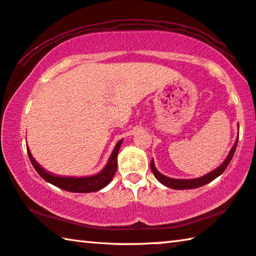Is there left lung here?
I'll use <instances>...</instances> for the list:
<instances>
[{
  "label": "left lung",
  "instance_id": "obj_1",
  "mask_svg": "<svg viewBox=\"0 0 256 256\" xmlns=\"http://www.w3.org/2000/svg\"><path fill=\"white\" fill-rule=\"evenodd\" d=\"M238 128H239V125H238ZM238 139H239V136H237V139H236V142L234 144V147L231 148L230 152H228L226 158L224 160V162L220 164V166H217L215 170L210 171V172L204 174V176H202L200 178H193V179H174V178H170V177H166L164 174H162L161 172H158V170L156 169V166L154 164V160H152L150 162V169L152 171V174H154L155 178L158 179V180L163 184L166 188H170L172 190H192V188H201V186H204L206 184H208V182H212L214 179H216L218 176H220L226 169L228 166V163L231 162L232 158H234V152H236V148H237V144H238Z\"/></svg>",
  "mask_w": 256,
  "mask_h": 256
}]
</instances>
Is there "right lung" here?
Masks as SVG:
<instances>
[{
	"instance_id": "right-lung-1",
	"label": "right lung",
	"mask_w": 256,
	"mask_h": 256,
	"mask_svg": "<svg viewBox=\"0 0 256 256\" xmlns=\"http://www.w3.org/2000/svg\"><path fill=\"white\" fill-rule=\"evenodd\" d=\"M123 142V139L118 141L116 144L115 148L110 155V158L100 172L93 176L88 177H62V176H55L46 171L44 169L39 166L34 158L30 154V152L28 147V158L30 160V163L34 166V169L36 170V172L42 177L46 182H50L52 185L56 186L60 190H68V192H74V193H90V192H96L100 190L110 182L112 180L114 176H115L116 170H117V155L118 150H120V144Z\"/></svg>"
}]
</instances>
